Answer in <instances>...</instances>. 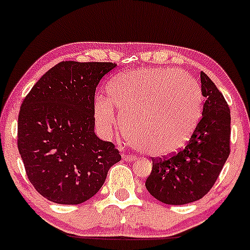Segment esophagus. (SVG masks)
<instances>
[{
    "label": "esophagus",
    "instance_id": "1",
    "mask_svg": "<svg viewBox=\"0 0 250 250\" xmlns=\"http://www.w3.org/2000/svg\"><path fill=\"white\" fill-rule=\"evenodd\" d=\"M122 157L125 162H132L133 160H134V157H133V156H128V155H125V154H123Z\"/></svg>",
    "mask_w": 250,
    "mask_h": 250
}]
</instances>
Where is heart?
I'll list each match as a JSON object with an SVG mask.
<instances>
[{
    "instance_id": "obj_1",
    "label": "heart",
    "mask_w": 250,
    "mask_h": 250,
    "mask_svg": "<svg viewBox=\"0 0 250 250\" xmlns=\"http://www.w3.org/2000/svg\"><path fill=\"white\" fill-rule=\"evenodd\" d=\"M106 92L109 100L97 97L94 102L100 131L111 135L124 119L132 144L151 156H165L183 148L200 121L199 87L178 70L128 71L113 78Z\"/></svg>"
}]
</instances>
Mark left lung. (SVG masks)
<instances>
[{"instance_id":"8db88e82","label":"left lung","mask_w":250,"mask_h":250,"mask_svg":"<svg viewBox=\"0 0 250 250\" xmlns=\"http://www.w3.org/2000/svg\"><path fill=\"white\" fill-rule=\"evenodd\" d=\"M206 97L202 118L178 153L153 158L146 188L161 202L181 206L197 201L212 188L229 155L231 115L228 102L212 80L201 72Z\"/></svg>"}]
</instances>
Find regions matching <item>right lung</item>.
<instances>
[{
	"instance_id": "1",
	"label": "right lung",
	"mask_w": 250,
	"mask_h": 250,
	"mask_svg": "<svg viewBox=\"0 0 250 250\" xmlns=\"http://www.w3.org/2000/svg\"><path fill=\"white\" fill-rule=\"evenodd\" d=\"M110 62L65 61L32 87L18 116V150L28 180L47 200L79 204L104 184L122 160L118 149L94 132V99Z\"/></svg>"
}]
</instances>
